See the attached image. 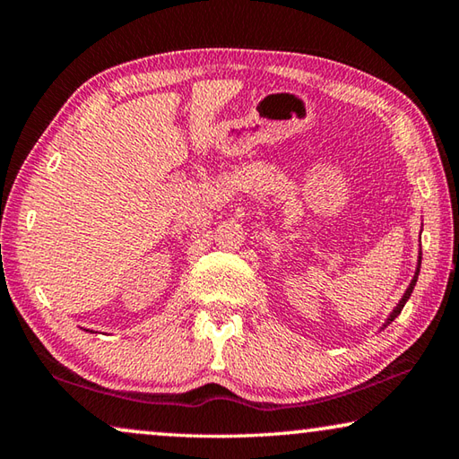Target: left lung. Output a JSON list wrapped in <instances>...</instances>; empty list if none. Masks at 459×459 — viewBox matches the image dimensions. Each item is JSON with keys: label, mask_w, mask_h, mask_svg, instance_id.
Segmentation results:
<instances>
[{"label": "left lung", "mask_w": 459, "mask_h": 459, "mask_svg": "<svg viewBox=\"0 0 459 459\" xmlns=\"http://www.w3.org/2000/svg\"><path fill=\"white\" fill-rule=\"evenodd\" d=\"M419 255H421V253H419ZM419 269H421V257H419V263H417V271H415V277H413V279H411V283H409V287H407V291H405V295H403V298H401V301H399V304H397V307H394V309H393V314L386 317V324H385V325H388V324H391V322L394 320V317H397V316L401 314V309H403V307H405V304H407V299L411 298V293H413V287H415V283H417V277H419Z\"/></svg>", "instance_id": "left-lung-1"}]
</instances>
